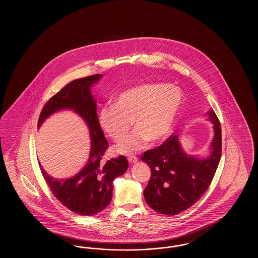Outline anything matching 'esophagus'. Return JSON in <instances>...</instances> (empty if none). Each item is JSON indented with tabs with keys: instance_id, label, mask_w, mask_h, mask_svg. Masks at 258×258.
I'll list each match as a JSON object with an SVG mask.
<instances>
[{
	"instance_id": "obj_1",
	"label": "esophagus",
	"mask_w": 258,
	"mask_h": 258,
	"mask_svg": "<svg viewBox=\"0 0 258 258\" xmlns=\"http://www.w3.org/2000/svg\"><path fill=\"white\" fill-rule=\"evenodd\" d=\"M127 160H128L130 163H135V162L138 161V158L135 157V156H130V157L127 158Z\"/></svg>"
}]
</instances>
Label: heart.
Listing matches in <instances>:
<instances>
[{
	"instance_id": "1",
	"label": "heart",
	"mask_w": 258,
	"mask_h": 258,
	"mask_svg": "<svg viewBox=\"0 0 258 258\" xmlns=\"http://www.w3.org/2000/svg\"><path fill=\"white\" fill-rule=\"evenodd\" d=\"M183 95L179 88L164 83H144L127 88L98 112L103 132L114 141L122 140L133 126L135 131L116 146L120 154L142 149L148 141L158 143L171 133Z\"/></svg>"
}]
</instances>
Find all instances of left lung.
Segmentation results:
<instances>
[{
	"mask_svg": "<svg viewBox=\"0 0 258 258\" xmlns=\"http://www.w3.org/2000/svg\"><path fill=\"white\" fill-rule=\"evenodd\" d=\"M207 114L215 133L208 158L186 155L176 135L141 157L152 171L144 197L156 212L166 216L183 212L197 203L212 183L221 160V128L215 111Z\"/></svg>",
	"mask_w": 258,
	"mask_h": 258,
	"instance_id": "obj_1",
	"label": "left lung"
}]
</instances>
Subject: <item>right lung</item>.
Wrapping results in <instances>:
<instances>
[{
	"instance_id": "right-lung-1",
	"label": "right lung",
	"mask_w": 258,
	"mask_h": 258,
	"mask_svg": "<svg viewBox=\"0 0 258 258\" xmlns=\"http://www.w3.org/2000/svg\"><path fill=\"white\" fill-rule=\"evenodd\" d=\"M100 77L101 74H94L67 84L44 104L37 123L39 126L57 111L73 109L88 124L91 152L81 171L70 179L58 180L49 176L39 164L42 176L54 197L64 207L81 216H94L109 205L114 179L123 175L128 167L123 156L107 161L102 160L109 145L98 122L97 102L91 94V86Z\"/></svg>"
}]
</instances>
